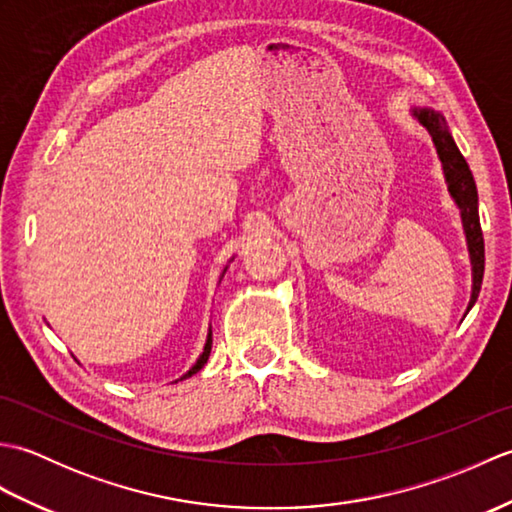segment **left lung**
I'll use <instances>...</instances> for the list:
<instances>
[{
  "mask_svg": "<svg viewBox=\"0 0 512 512\" xmlns=\"http://www.w3.org/2000/svg\"><path fill=\"white\" fill-rule=\"evenodd\" d=\"M409 112L424 129H427L433 145H436L438 158L442 162L444 182H447V189L455 206L460 209L466 248H469V259H471V299L464 312L466 317L469 310L475 306L477 297H480L482 277H484V237H482V226H480V213H477V187H475L473 173L469 165H466L464 156L460 154L458 145H455L444 116L433 110V107H411Z\"/></svg>",
  "mask_w": 512,
  "mask_h": 512,
  "instance_id": "8db88e82",
  "label": "left lung"
}]
</instances>
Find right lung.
<instances>
[{"mask_svg":"<svg viewBox=\"0 0 512 512\" xmlns=\"http://www.w3.org/2000/svg\"><path fill=\"white\" fill-rule=\"evenodd\" d=\"M233 259H235V257L228 259V264H231ZM228 264H226V266H224V270H222L220 281H222V277H224V273H226ZM211 347H213V332H211V325H209V334H206V341H204V350H202V354L198 356V361H195V363H193V365L187 369V372H184V374H182L178 380H184V378H189V376H193V374H198L200 369L206 365V361H209V356H211ZM178 380H173V383H178Z\"/></svg>","mask_w":512,"mask_h":512,"instance_id":"obj_1","label":"right lung"}]
</instances>
